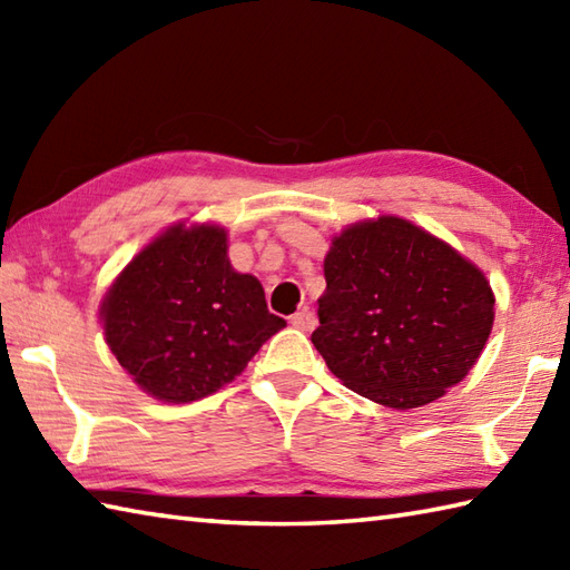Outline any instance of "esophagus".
Returning <instances> with one entry per match:
<instances>
[{"label": "esophagus", "mask_w": 570, "mask_h": 570, "mask_svg": "<svg viewBox=\"0 0 570 570\" xmlns=\"http://www.w3.org/2000/svg\"><path fill=\"white\" fill-rule=\"evenodd\" d=\"M316 313H313L308 306H304V308H301V311H296L294 313V316H292V325H294V328H298V331H313V328H316Z\"/></svg>", "instance_id": "1"}]
</instances>
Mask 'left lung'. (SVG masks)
I'll use <instances>...</instances> for the list:
<instances>
[{
  "label": "left lung",
  "mask_w": 570,
  "mask_h": 570,
  "mask_svg": "<svg viewBox=\"0 0 570 570\" xmlns=\"http://www.w3.org/2000/svg\"><path fill=\"white\" fill-rule=\"evenodd\" d=\"M311 341L353 390L390 409L443 396L485 347L490 282L443 239L394 215L355 223L325 254Z\"/></svg>",
  "instance_id": "1"
}]
</instances>
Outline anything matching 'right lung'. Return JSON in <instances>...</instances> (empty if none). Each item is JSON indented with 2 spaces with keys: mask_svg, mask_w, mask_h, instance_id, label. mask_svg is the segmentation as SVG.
Wrapping results in <instances>:
<instances>
[{
  "mask_svg": "<svg viewBox=\"0 0 570 570\" xmlns=\"http://www.w3.org/2000/svg\"><path fill=\"white\" fill-rule=\"evenodd\" d=\"M100 316L119 365L144 392L171 404L233 382L286 325L266 308L257 278L233 269L225 229L184 223L125 266Z\"/></svg>",
  "mask_w": 570,
  "mask_h": 570,
  "instance_id": "1",
  "label": "right lung"
}]
</instances>
